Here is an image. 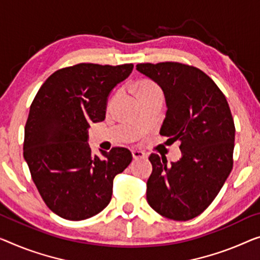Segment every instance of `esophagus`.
<instances>
[{
	"label": "esophagus",
	"instance_id": "obj_1",
	"mask_svg": "<svg viewBox=\"0 0 260 260\" xmlns=\"http://www.w3.org/2000/svg\"><path fill=\"white\" fill-rule=\"evenodd\" d=\"M132 156H133L134 160H138V158H145L146 154L140 150H132Z\"/></svg>",
	"mask_w": 260,
	"mask_h": 260
}]
</instances>
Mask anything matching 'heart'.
Wrapping results in <instances>:
<instances>
[{"label":"heart","instance_id":"b5f03b06","mask_svg":"<svg viewBox=\"0 0 260 260\" xmlns=\"http://www.w3.org/2000/svg\"><path fill=\"white\" fill-rule=\"evenodd\" d=\"M135 91H137L138 96L161 92L160 87H158L157 85L152 80H142V81H140V83L137 84V86H135Z\"/></svg>","mask_w":260,"mask_h":260}]
</instances>
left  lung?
<instances>
[{
	"instance_id": "1",
	"label": "left lung",
	"mask_w": 260,
	"mask_h": 260,
	"mask_svg": "<svg viewBox=\"0 0 260 260\" xmlns=\"http://www.w3.org/2000/svg\"><path fill=\"white\" fill-rule=\"evenodd\" d=\"M162 88L167 105L160 134L180 141L179 161L152 154L147 202L157 214L189 220L207 209L230 175L235 123L225 95L200 69L174 61L138 64Z\"/></svg>"
}]
</instances>
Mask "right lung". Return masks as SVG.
Segmentation results:
<instances>
[{
  "label": "right lung",
  "mask_w": 260,
  "mask_h": 260,
  "mask_svg": "<svg viewBox=\"0 0 260 260\" xmlns=\"http://www.w3.org/2000/svg\"><path fill=\"white\" fill-rule=\"evenodd\" d=\"M133 71L81 63L60 69L42 85L30 106L23 155L42 199L61 218L83 220L99 214L112 199L113 179L132 161L114 147L93 155L90 123L105 119L112 90Z\"/></svg>",
  "instance_id": "right-lung-1"
}]
</instances>
